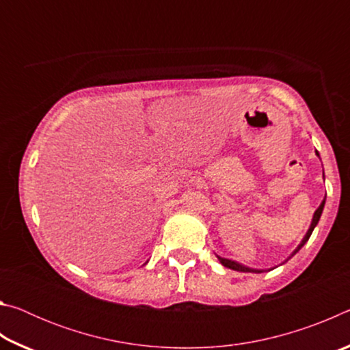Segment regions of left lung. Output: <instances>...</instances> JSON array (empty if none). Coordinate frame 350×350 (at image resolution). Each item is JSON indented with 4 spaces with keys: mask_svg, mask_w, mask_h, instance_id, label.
<instances>
[{
    "mask_svg": "<svg viewBox=\"0 0 350 350\" xmlns=\"http://www.w3.org/2000/svg\"><path fill=\"white\" fill-rule=\"evenodd\" d=\"M317 156H319L318 152H317ZM324 204H325V199L323 200L321 205L318 206L317 211L313 213L312 224H310L309 230H307V233H306V236H304V238H303V241H301V244L295 248L293 253L290 254V256H288L286 260H288L290 258L293 256V254L298 253V252L301 250V248H303V245L306 244V242L309 241L310 234H312V232H313V228L317 227V224H318V221H319V217H321V213H323V208H324ZM217 259H219V262H221V264L224 265V267H227V269H232V270H236V271H244V273H262V271H265V270H262V269H252V267H247V265H242V264H239V262H236V260L227 259V258H221V256H217ZM270 270H271V269H270Z\"/></svg>",
    "mask_w": 350,
    "mask_h": 350,
    "instance_id": "obj_1",
    "label": "left lung"
}]
</instances>
